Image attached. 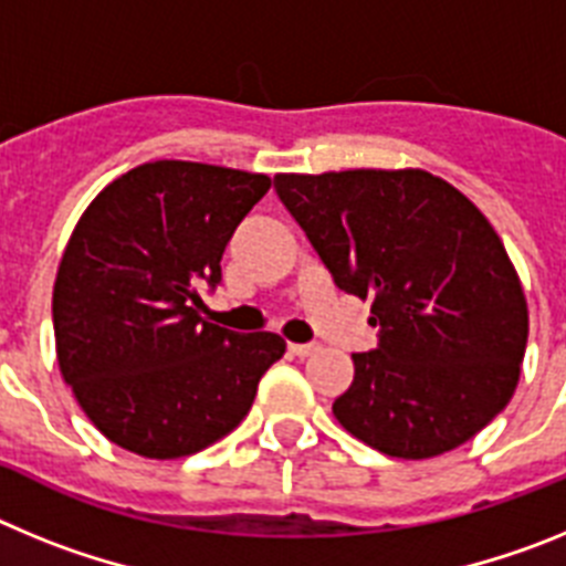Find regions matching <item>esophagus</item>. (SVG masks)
Returning a JSON list of instances; mask_svg holds the SVG:
<instances>
[{
    "label": "esophagus",
    "instance_id": "34e87169",
    "mask_svg": "<svg viewBox=\"0 0 566 566\" xmlns=\"http://www.w3.org/2000/svg\"><path fill=\"white\" fill-rule=\"evenodd\" d=\"M289 352H292L294 357H308V354L317 352V345L314 343H289Z\"/></svg>",
    "mask_w": 566,
    "mask_h": 566
}]
</instances>
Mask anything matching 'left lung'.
Here are the masks:
<instances>
[{
  "label": "left lung",
  "mask_w": 566,
  "mask_h": 566,
  "mask_svg": "<svg viewBox=\"0 0 566 566\" xmlns=\"http://www.w3.org/2000/svg\"><path fill=\"white\" fill-rule=\"evenodd\" d=\"M343 292L371 297L374 352L332 411L397 459H431L504 411L527 348V300L490 221L424 169L274 175Z\"/></svg>",
  "instance_id": "obj_1"
}]
</instances>
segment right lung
<instances>
[{"mask_svg": "<svg viewBox=\"0 0 566 566\" xmlns=\"http://www.w3.org/2000/svg\"><path fill=\"white\" fill-rule=\"evenodd\" d=\"M272 187L263 172L149 161L93 198L53 286L64 382L98 431L144 459H181L232 433L283 357L272 332L201 317L229 238Z\"/></svg>", "mask_w": 566, "mask_h": 566, "instance_id": "add662e5", "label": "right lung"}]
</instances>
